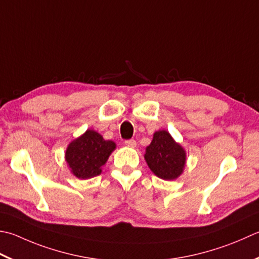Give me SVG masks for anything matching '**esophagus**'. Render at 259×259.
<instances>
[{"label": "esophagus", "instance_id": "obj_1", "mask_svg": "<svg viewBox=\"0 0 259 259\" xmlns=\"http://www.w3.org/2000/svg\"><path fill=\"white\" fill-rule=\"evenodd\" d=\"M124 144H125V146L130 147V148H136V147H137V143H136V140H134V139L125 140Z\"/></svg>", "mask_w": 259, "mask_h": 259}]
</instances>
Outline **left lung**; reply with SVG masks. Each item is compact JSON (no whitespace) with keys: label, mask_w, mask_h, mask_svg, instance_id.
<instances>
[{"label":"left lung","mask_w":259,"mask_h":259,"mask_svg":"<svg viewBox=\"0 0 259 259\" xmlns=\"http://www.w3.org/2000/svg\"><path fill=\"white\" fill-rule=\"evenodd\" d=\"M145 160L153 173L165 181H174L183 174L186 151L167 130H158L147 146Z\"/></svg>","instance_id":"left-lung-1"}]
</instances>
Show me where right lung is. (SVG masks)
Wrapping results in <instances>:
<instances>
[{"label": "right lung", "mask_w": 259, "mask_h": 259, "mask_svg": "<svg viewBox=\"0 0 259 259\" xmlns=\"http://www.w3.org/2000/svg\"><path fill=\"white\" fill-rule=\"evenodd\" d=\"M115 148L114 141L105 140L98 131L88 129L68 144L65 161L75 177L89 180L102 173V167Z\"/></svg>", "instance_id": "obj_1"}]
</instances>
